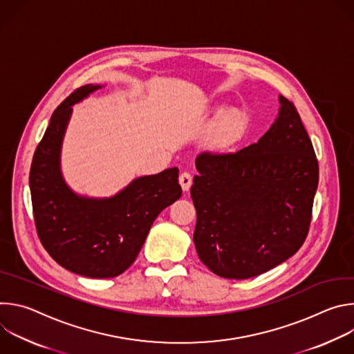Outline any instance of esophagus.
I'll list each match as a JSON object with an SVG mask.
<instances>
[{
  "label": "esophagus",
  "mask_w": 354,
  "mask_h": 354,
  "mask_svg": "<svg viewBox=\"0 0 354 354\" xmlns=\"http://www.w3.org/2000/svg\"><path fill=\"white\" fill-rule=\"evenodd\" d=\"M179 183L185 192H187L192 186V175L189 172H182L179 176Z\"/></svg>",
  "instance_id": "obj_1"
}]
</instances>
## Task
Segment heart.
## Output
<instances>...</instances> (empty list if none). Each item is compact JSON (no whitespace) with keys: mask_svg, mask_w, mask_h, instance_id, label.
I'll list each match as a JSON object with an SVG mask.
<instances>
[{"mask_svg":"<svg viewBox=\"0 0 354 354\" xmlns=\"http://www.w3.org/2000/svg\"><path fill=\"white\" fill-rule=\"evenodd\" d=\"M245 124L243 116L238 111H231V112H224L221 118V133L227 137L238 134Z\"/></svg>","mask_w":354,"mask_h":354,"instance_id":"1","label":"heart"}]
</instances>
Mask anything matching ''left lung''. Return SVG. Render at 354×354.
<instances>
[{"label":"left lung","instance_id":"left-lung-1","mask_svg":"<svg viewBox=\"0 0 354 354\" xmlns=\"http://www.w3.org/2000/svg\"><path fill=\"white\" fill-rule=\"evenodd\" d=\"M279 116L236 153L205 151L190 196L200 261L225 279L259 276L304 243L318 187V160L292 102L279 96Z\"/></svg>","mask_w":354,"mask_h":354}]
</instances>
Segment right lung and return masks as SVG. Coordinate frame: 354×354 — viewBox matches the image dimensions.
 <instances>
[{
	"mask_svg": "<svg viewBox=\"0 0 354 354\" xmlns=\"http://www.w3.org/2000/svg\"><path fill=\"white\" fill-rule=\"evenodd\" d=\"M99 85L75 89L57 106L29 174L39 239L60 266L91 279L122 274L136 261L158 214L182 196L179 169L134 179L109 198L75 194L60 171V149L71 106Z\"/></svg>",
	"mask_w": 354,
	"mask_h": 354,
	"instance_id": "obj_1",
	"label": "right lung"
}]
</instances>
